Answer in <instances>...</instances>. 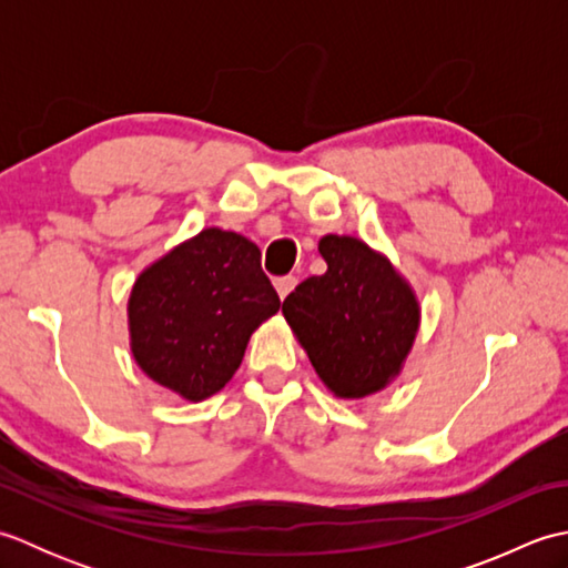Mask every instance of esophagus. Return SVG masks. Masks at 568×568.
Instances as JSON below:
<instances>
[{"label": "esophagus", "instance_id": "esophagus-1", "mask_svg": "<svg viewBox=\"0 0 568 568\" xmlns=\"http://www.w3.org/2000/svg\"><path fill=\"white\" fill-rule=\"evenodd\" d=\"M275 291L281 295V300H285L287 295L293 293V287L297 285V277L295 275H285V277H275Z\"/></svg>", "mask_w": 568, "mask_h": 568}]
</instances>
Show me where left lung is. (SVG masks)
Masks as SVG:
<instances>
[{"instance_id":"obj_1","label":"left lung","mask_w":568,"mask_h":568,"mask_svg":"<svg viewBox=\"0 0 568 568\" xmlns=\"http://www.w3.org/2000/svg\"><path fill=\"white\" fill-rule=\"evenodd\" d=\"M327 273L285 297L283 315L322 383L344 400L400 376L419 329V303L395 265L356 236L320 239Z\"/></svg>"}]
</instances>
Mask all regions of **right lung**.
I'll use <instances>...</instances> for the list:
<instances>
[{"mask_svg": "<svg viewBox=\"0 0 568 568\" xmlns=\"http://www.w3.org/2000/svg\"><path fill=\"white\" fill-rule=\"evenodd\" d=\"M277 310L258 246L202 229L136 277L126 305L131 354L151 381L200 403L232 381L251 334Z\"/></svg>", "mask_w": 568, "mask_h": 568, "instance_id": "right-lung-1", "label": "right lung"}]
</instances>
